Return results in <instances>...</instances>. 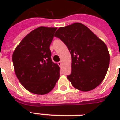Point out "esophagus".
Instances as JSON below:
<instances>
[{"label": "esophagus", "mask_w": 120, "mask_h": 120, "mask_svg": "<svg viewBox=\"0 0 120 120\" xmlns=\"http://www.w3.org/2000/svg\"><path fill=\"white\" fill-rule=\"evenodd\" d=\"M57 64H58V66H59V67H61V66H62V62H61V61H60V62H58Z\"/></svg>", "instance_id": "esophagus-1"}]
</instances>
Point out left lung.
Returning a JSON list of instances; mask_svg holds the SVG:
<instances>
[{
	"label": "left lung",
	"instance_id": "obj_1",
	"mask_svg": "<svg viewBox=\"0 0 120 120\" xmlns=\"http://www.w3.org/2000/svg\"><path fill=\"white\" fill-rule=\"evenodd\" d=\"M55 37L65 44L71 54V72L67 78L73 87L82 91L97 87L110 64L106 44L81 23L60 27Z\"/></svg>",
	"mask_w": 120,
	"mask_h": 120
}]
</instances>
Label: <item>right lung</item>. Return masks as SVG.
Returning <instances> with one entry per match:
<instances>
[{"label": "right lung", "mask_w": 120, "mask_h": 120, "mask_svg": "<svg viewBox=\"0 0 120 120\" xmlns=\"http://www.w3.org/2000/svg\"><path fill=\"white\" fill-rule=\"evenodd\" d=\"M56 29H35L23 38L13 53L16 76L31 93L41 95L49 93L59 79L60 67L52 62L50 50Z\"/></svg>", "instance_id": "1"}]
</instances>
